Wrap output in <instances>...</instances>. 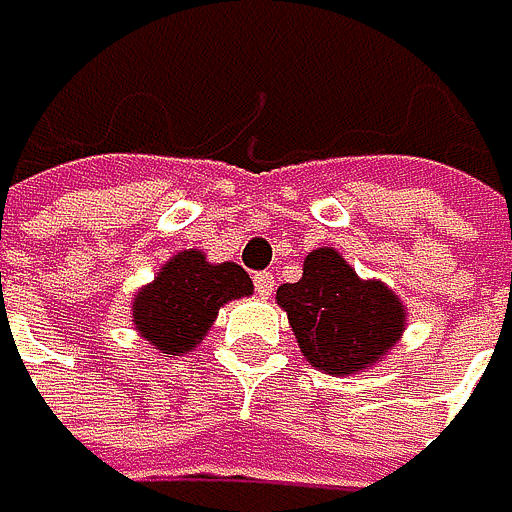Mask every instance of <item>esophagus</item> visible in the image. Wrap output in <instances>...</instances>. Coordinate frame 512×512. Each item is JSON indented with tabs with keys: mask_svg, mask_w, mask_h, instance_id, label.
Returning <instances> with one entry per match:
<instances>
[{
	"mask_svg": "<svg viewBox=\"0 0 512 512\" xmlns=\"http://www.w3.org/2000/svg\"><path fill=\"white\" fill-rule=\"evenodd\" d=\"M254 290H258V296L274 293V274H270V270H264V274H254Z\"/></svg>",
	"mask_w": 512,
	"mask_h": 512,
	"instance_id": "34e87169",
	"label": "esophagus"
}]
</instances>
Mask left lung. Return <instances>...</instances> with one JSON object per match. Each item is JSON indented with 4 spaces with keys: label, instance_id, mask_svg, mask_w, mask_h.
Here are the masks:
<instances>
[{
    "label": "left lung",
    "instance_id": "1",
    "mask_svg": "<svg viewBox=\"0 0 512 512\" xmlns=\"http://www.w3.org/2000/svg\"><path fill=\"white\" fill-rule=\"evenodd\" d=\"M277 306L290 318L296 344L328 376H357L376 366L405 331V306L382 280H360L341 251L306 254L302 280L283 283Z\"/></svg>",
    "mask_w": 512,
    "mask_h": 512
}]
</instances>
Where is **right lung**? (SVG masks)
<instances>
[{
    "instance_id": "obj_1",
    "label": "right lung",
    "mask_w": 512,
    "mask_h": 512,
    "mask_svg": "<svg viewBox=\"0 0 512 512\" xmlns=\"http://www.w3.org/2000/svg\"><path fill=\"white\" fill-rule=\"evenodd\" d=\"M251 290V277L238 264H210L203 251L187 248L136 293L133 325L159 353L184 357L213 328L216 312L232 299L251 296Z\"/></svg>"
}]
</instances>
